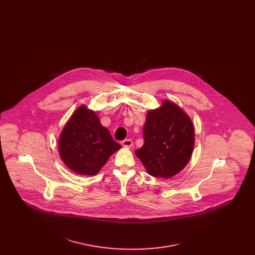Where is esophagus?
Wrapping results in <instances>:
<instances>
[{
  "mask_svg": "<svg viewBox=\"0 0 255 255\" xmlns=\"http://www.w3.org/2000/svg\"><path fill=\"white\" fill-rule=\"evenodd\" d=\"M122 144L124 147H131L133 145V140L130 139V138H126V139L122 140Z\"/></svg>",
  "mask_w": 255,
  "mask_h": 255,
  "instance_id": "1",
  "label": "esophagus"
}]
</instances>
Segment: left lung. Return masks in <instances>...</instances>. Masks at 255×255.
Instances as JSON below:
<instances>
[{"mask_svg":"<svg viewBox=\"0 0 255 255\" xmlns=\"http://www.w3.org/2000/svg\"><path fill=\"white\" fill-rule=\"evenodd\" d=\"M143 137V146L134 153L156 178H170L183 169L194 147L192 122L178 105L167 100L160 108L148 112Z\"/></svg>","mask_w":255,"mask_h":255,"instance_id":"left-lung-1","label":"left lung"}]
</instances>
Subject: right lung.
Listing matches in <instances>:
<instances>
[{
    "instance_id": "add662e5",
    "label": "right lung",
    "mask_w": 255,
    "mask_h": 255,
    "mask_svg": "<svg viewBox=\"0 0 255 255\" xmlns=\"http://www.w3.org/2000/svg\"><path fill=\"white\" fill-rule=\"evenodd\" d=\"M121 147L101 125L96 113L86 106L74 112L59 138L62 160L79 175H96Z\"/></svg>"
}]
</instances>
